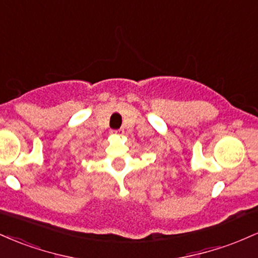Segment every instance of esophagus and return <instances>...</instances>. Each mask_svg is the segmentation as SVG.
Instances as JSON below:
<instances>
[{
  "label": "esophagus",
  "mask_w": 258,
  "mask_h": 258,
  "mask_svg": "<svg viewBox=\"0 0 258 258\" xmlns=\"http://www.w3.org/2000/svg\"><path fill=\"white\" fill-rule=\"evenodd\" d=\"M112 136H116V137H120V136L123 135V130H115V131H111Z\"/></svg>",
  "instance_id": "1"
}]
</instances>
